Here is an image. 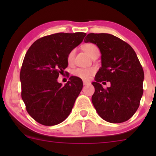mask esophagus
<instances>
[{
  "label": "esophagus",
  "mask_w": 156,
  "mask_h": 156,
  "mask_svg": "<svg viewBox=\"0 0 156 156\" xmlns=\"http://www.w3.org/2000/svg\"><path fill=\"white\" fill-rule=\"evenodd\" d=\"M83 85H88V84H90V81H87V80H83Z\"/></svg>",
  "instance_id": "esophagus-1"
}]
</instances>
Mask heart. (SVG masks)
I'll return each instance as SVG.
<instances>
[{"label":"heart","mask_w":156,"mask_h":156,"mask_svg":"<svg viewBox=\"0 0 156 156\" xmlns=\"http://www.w3.org/2000/svg\"><path fill=\"white\" fill-rule=\"evenodd\" d=\"M83 49L91 57L92 56V55L94 54L96 51H99L95 44L92 43H88L85 44L83 47ZM76 49H73L68 53L67 56V63L69 64H72L73 62H74L75 56H76ZM95 72L96 69L94 67H80L76 68V69H74L73 72V74L75 76L78 77V78H81L82 80H89V78L95 73Z\"/></svg>","instance_id":"1"}]
</instances>
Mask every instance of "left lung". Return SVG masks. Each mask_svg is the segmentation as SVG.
I'll use <instances>...</instances> for the list:
<instances>
[{
    "label": "left lung",
    "instance_id": "obj_1",
    "mask_svg": "<svg viewBox=\"0 0 156 156\" xmlns=\"http://www.w3.org/2000/svg\"><path fill=\"white\" fill-rule=\"evenodd\" d=\"M85 42L95 44L101 53L102 67L92 85V102L99 116L112 123H121L133 117L143 94L144 70L131 46L109 34H89ZM110 82L104 89L100 83Z\"/></svg>",
    "mask_w": 156,
    "mask_h": 156
}]
</instances>
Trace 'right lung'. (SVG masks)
Listing matches in <instances>:
<instances>
[{
  "mask_svg": "<svg viewBox=\"0 0 156 156\" xmlns=\"http://www.w3.org/2000/svg\"><path fill=\"white\" fill-rule=\"evenodd\" d=\"M86 35L77 32L45 36L27 51L20 73L21 97L27 112L37 122L55 125L70 114L83 82L71 76L62 87L57 78L67 67L68 53L81 43Z\"/></svg>",
  "mask_w": 156,
  "mask_h": 156,
  "instance_id": "add662e5",
  "label": "right lung"
}]
</instances>
